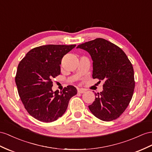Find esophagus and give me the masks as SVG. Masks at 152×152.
I'll return each mask as SVG.
<instances>
[{
  "instance_id": "obj_1",
  "label": "esophagus",
  "mask_w": 152,
  "mask_h": 152,
  "mask_svg": "<svg viewBox=\"0 0 152 152\" xmlns=\"http://www.w3.org/2000/svg\"><path fill=\"white\" fill-rule=\"evenodd\" d=\"M85 92V90H84V89H83V88L77 89V92L78 93H81V94H82V93H84Z\"/></svg>"
}]
</instances>
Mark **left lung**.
I'll use <instances>...</instances> for the list:
<instances>
[{"label": "left lung", "instance_id": "left-lung-1", "mask_svg": "<svg viewBox=\"0 0 152 152\" xmlns=\"http://www.w3.org/2000/svg\"><path fill=\"white\" fill-rule=\"evenodd\" d=\"M91 54L92 77L103 80V90L89 110L98 119L110 121L121 115L129 104L135 88L134 68L126 54L118 46L98 38L77 45Z\"/></svg>", "mask_w": 152, "mask_h": 152}]
</instances>
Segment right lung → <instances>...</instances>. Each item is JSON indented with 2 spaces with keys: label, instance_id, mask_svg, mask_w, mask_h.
Wrapping results in <instances>:
<instances>
[{
  "label": "right lung",
  "instance_id": "add662e5",
  "mask_svg": "<svg viewBox=\"0 0 152 152\" xmlns=\"http://www.w3.org/2000/svg\"><path fill=\"white\" fill-rule=\"evenodd\" d=\"M76 45H46L33 48L20 61L15 76L19 96L34 118L50 123L62 116L77 89L68 85L60 93L52 90L53 79L60 75L62 58Z\"/></svg>",
  "mask_w": 152,
  "mask_h": 152
}]
</instances>
